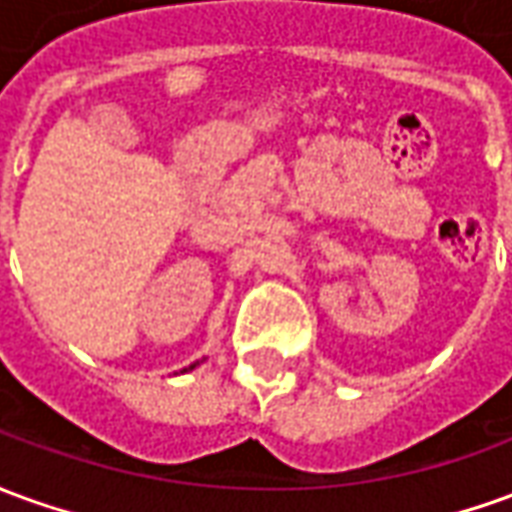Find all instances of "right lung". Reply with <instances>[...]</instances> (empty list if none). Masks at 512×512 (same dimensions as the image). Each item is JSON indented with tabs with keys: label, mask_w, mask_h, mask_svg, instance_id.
<instances>
[{
	"label": "right lung",
	"mask_w": 512,
	"mask_h": 512,
	"mask_svg": "<svg viewBox=\"0 0 512 512\" xmlns=\"http://www.w3.org/2000/svg\"><path fill=\"white\" fill-rule=\"evenodd\" d=\"M191 368H194V366H191Z\"/></svg>",
	"instance_id": "1"
}]
</instances>
